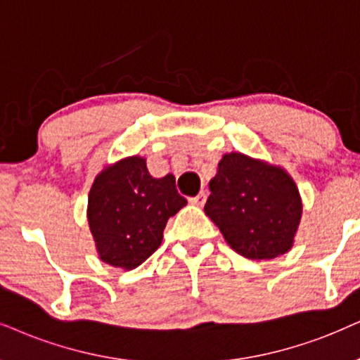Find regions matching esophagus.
<instances>
[{"label":"esophagus","mask_w":360,"mask_h":360,"mask_svg":"<svg viewBox=\"0 0 360 360\" xmlns=\"http://www.w3.org/2000/svg\"><path fill=\"white\" fill-rule=\"evenodd\" d=\"M191 204H194V206H202L204 202H206V193L204 191H201L198 195H194V198L189 199Z\"/></svg>","instance_id":"34e87169"}]
</instances>
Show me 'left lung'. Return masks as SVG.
Instances as JSON below:
<instances>
[{
  "label": "left lung",
  "instance_id": "1",
  "mask_svg": "<svg viewBox=\"0 0 360 360\" xmlns=\"http://www.w3.org/2000/svg\"><path fill=\"white\" fill-rule=\"evenodd\" d=\"M209 191L204 212L240 256L267 261L292 248L302 201L282 167L240 153L224 154Z\"/></svg>",
  "mask_w": 360,
  "mask_h": 360
}]
</instances>
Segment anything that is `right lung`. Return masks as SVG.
<instances>
[{"instance_id": "right-lung-1", "label": "right lung", "mask_w": 360, "mask_h": 360, "mask_svg": "<svg viewBox=\"0 0 360 360\" xmlns=\"http://www.w3.org/2000/svg\"><path fill=\"white\" fill-rule=\"evenodd\" d=\"M186 204L174 176L153 177L144 158L106 166L88 198V222L99 259L124 271L138 267L161 245L167 219Z\"/></svg>"}]
</instances>
